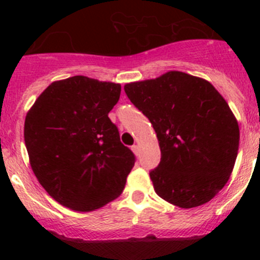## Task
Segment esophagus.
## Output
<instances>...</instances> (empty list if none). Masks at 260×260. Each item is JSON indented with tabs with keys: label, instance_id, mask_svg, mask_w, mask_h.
<instances>
[{
	"label": "esophagus",
	"instance_id": "esophagus-1",
	"mask_svg": "<svg viewBox=\"0 0 260 260\" xmlns=\"http://www.w3.org/2000/svg\"><path fill=\"white\" fill-rule=\"evenodd\" d=\"M132 150H133V152H134L135 156H139V153H141V148H139V146H137V144L132 147Z\"/></svg>",
	"mask_w": 260,
	"mask_h": 260
}]
</instances>
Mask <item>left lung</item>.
I'll use <instances>...</instances> for the list:
<instances>
[{
	"mask_svg": "<svg viewBox=\"0 0 260 260\" xmlns=\"http://www.w3.org/2000/svg\"><path fill=\"white\" fill-rule=\"evenodd\" d=\"M125 92L157 137L161 161L150 173L156 194L181 208L210 202L228 182L240 146L225 99L208 80L176 70L126 83Z\"/></svg>",
	"mask_w": 260,
	"mask_h": 260,
	"instance_id": "obj_1",
	"label": "left lung"
}]
</instances>
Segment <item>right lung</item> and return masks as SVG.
Here are the masks:
<instances>
[{
	"instance_id": "obj_1",
	"label": "right lung",
	"mask_w": 260,
	"mask_h": 260,
	"mask_svg": "<svg viewBox=\"0 0 260 260\" xmlns=\"http://www.w3.org/2000/svg\"><path fill=\"white\" fill-rule=\"evenodd\" d=\"M121 84L84 75L56 80L36 99L24 121L29 164L59 204L91 212L118 198L134 167L108 117Z\"/></svg>"
}]
</instances>
